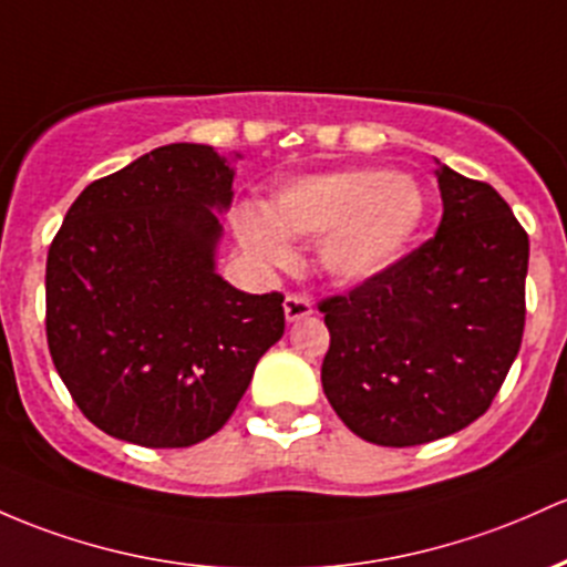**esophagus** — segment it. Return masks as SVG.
<instances>
[{
    "mask_svg": "<svg viewBox=\"0 0 567 567\" xmlns=\"http://www.w3.org/2000/svg\"><path fill=\"white\" fill-rule=\"evenodd\" d=\"M315 315V303L309 296H288L285 298V317H288V322H296V320H303V317Z\"/></svg>",
    "mask_w": 567,
    "mask_h": 567,
    "instance_id": "1",
    "label": "esophagus"
}]
</instances>
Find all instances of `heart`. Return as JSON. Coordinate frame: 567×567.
Instances as JSON below:
<instances>
[{
    "instance_id": "heart-1",
    "label": "heart",
    "mask_w": 567,
    "mask_h": 567,
    "mask_svg": "<svg viewBox=\"0 0 567 567\" xmlns=\"http://www.w3.org/2000/svg\"><path fill=\"white\" fill-rule=\"evenodd\" d=\"M425 217L414 179L393 169H344L290 183L271 198L269 215L241 209L236 234L266 266L293 258L288 239H320V264L339 282H363L401 258Z\"/></svg>"
}]
</instances>
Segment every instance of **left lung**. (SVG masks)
<instances>
[{"mask_svg": "<svg viewBox=\"0 0 567 567\" xmlns=\"http://www.w3.org/2000/svg\"><path fill=\"white\" fill-rule=\"evenodd\" d=\"M439 231L377 277L322 298V390L363 441L416 446L489 409L525 331L530 241L493 185L435 169Z\"/></svg>", "mask_w": 567, "mask_h": 567, "instance_id": "obj_1", "label": "left lung"}]
</instances>
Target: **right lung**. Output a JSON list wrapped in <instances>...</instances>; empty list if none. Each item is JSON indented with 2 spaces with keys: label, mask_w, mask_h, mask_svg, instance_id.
<instances>
[{
  "label": "right lung",
  "mask_w": 567,
  "mask_h": 567,
  "mask_svg": "<svg viewBox=\"0 0 567 567\" xmlns=\"http://www.w3.org/2000/svg\"><path fill=\"white\" fill-rule=\"evenodd\" d=\"M234 169L209 145L155 147L74 198L48 250L45 331L93 425L151 450L220 431L260 354L285 333L282 293L215 271Z\"/></svg>",
  "instance_id": "obj_1"
}]
</instances>
